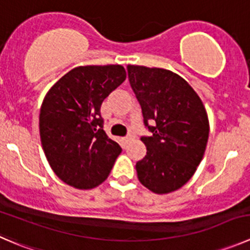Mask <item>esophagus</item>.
I'll return each instance as SVG.
<instances>
[{
	"instance_id": "obj_1",
	"label": "esophagus",
	"mask_w": 250,
	"mask_h": 250,
	"mask_svg": "<svg viewBox=\"0 0 250 250\" xmlns=\"http://www.w3.org/2000/svg\"><path fill=\"white\" fill-rule=\"evenodd\" d=\"M132 139H133V134H128V135H125V138H123V142L128 143V142H130Z\"/></svg>"
}]
</instances>
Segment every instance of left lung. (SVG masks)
Returning a JSON list of instances; mask_svg holds the SVG:
<instances>
[{"label": "left lung", "mask_w": 250, "mask_h": 250, "mask_svg": "<svg viewBox=\"0 0 250 250\" xmlns=\"http://www.w3.org/2000/svg\"><path fill=\"white\" fill-rule=\"evenodd\" d=\"M127 71L145 127L151 132L140 138L146 155L135 165L138 179L156 194L174 192L192 178L204 156L207 110L194 89L173 72L133 64Z\"/></svg>", "instance_id": "left-lung-1"}]
</instances>
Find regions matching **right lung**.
<instances>
[{
	"instance_id": "obj_1",
	"label": "right lung",
	"mask_w": 250,
	"mask_h": 250,
	"mask_svg": "<svg viewBox=\"0 0 250 250\" xmlns=\"http://www.w3.org/2000/svg\"><path fill=\"white\" fill-rule=\"evenodd\" d=\"M125 77L120 64L81 66L46 94L39 117L41 145L56 176L68 186L98 187L122 151L104 130L100 107Z\"/></svg>"
}]
</instances>
